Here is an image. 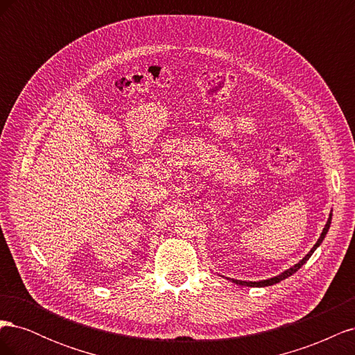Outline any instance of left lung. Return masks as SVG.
Wrapping results in <instances>:
<instances>
[{
    "label": "left lung",
    "mask_w": 355,
    "mask_h": 355,
    "mask_svg": "<svg viewBox=\"0 0 355 355\" xmlns=\"http://www.w3.org/2000/svg\"><path fill=\"white\" fill-rule=\"evenodd\" d=\"M330 223H331V211H330V214H329V219H327V223L324 225V228H323V232H321V235H320V239L317 240V243L314 244V247L313 249H311L302 259H300L297 263H295L293 266H290L288 270H286V271H283L282 274H278V275H275V277H272V278H268V280H261V282H243V280H235V278H227V280H231L232 283H235V284H239V286H247V287H266V286H272V284H277V283H280L282 280H286L287 277H290V275H293L300 266L302 265H305L306 263V261L309 259L311 256H313V253L317 250V247H320V244L323 243V240H324V237H326V234L329 232V228H330Z\"/></svg>",
    "instance_id": "1"
}]
</instances>
